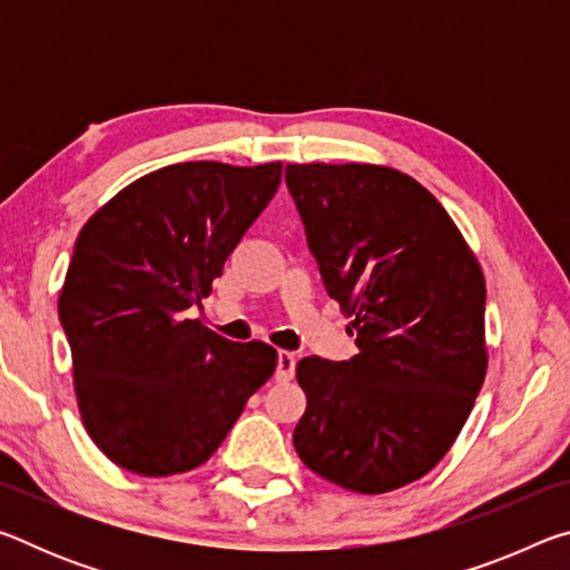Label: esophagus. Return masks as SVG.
I'll use <instances>...</instances> for the list:
<instances>
[{
    "label": "esophagus",
    "instance_id": "obj_1",
    "mask_svg": "<svg viewBox=\"0 0 570 570\" xmlns=\"http://www.w3.org/2000/svg\"><path fill=\"white\" fill-rule=\"evenodd\" d=\"M296 370V356L292 352H278V362H276V380L286 382L294 377Z\"/></svg>",
    "mask_w": 570,
    "mask_h": 570
}]
</instances>
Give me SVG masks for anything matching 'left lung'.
I'll list each match as a JSON object with an SVG mask.
<instances>
[{
	"instance_id": "8db88e82",
	"label": "left lung",
	"mask_w": 570,
	"mask_h": 570,
	"mask_svg": "<svg viewBox=\"0 0 570 570\" xmlns=\"http://www.w3.org/2000/svg\"><path fill=\"white\" fill-rule=\"evenodd\" d=\"M286 186L360 346L296 364L294 448L334 485L390 493L428 475L470 417L488 370L485 278L440 200L400 170L288 163Z\"/></svg>"
}]
</instances>
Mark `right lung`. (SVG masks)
I'll return each mask as SVG.
<instances>
[{"mask_svg": "<svg viewBox=\"0 0 570 570\" xmlns=\"http://www.w3.org/2000/svg\"><path fill=\"white\" fill-rule=\"evenodd\" d=\"M282 163H176L130 183L77 236L60 292L82 424L115 465L166 478L204 465L276 370L190 306L268 206Z\"/></svg>", "mask_w": 570, "mask_h": 570, "instance_id": "right-lung-1", "label": "right lung"}]
</instances>
